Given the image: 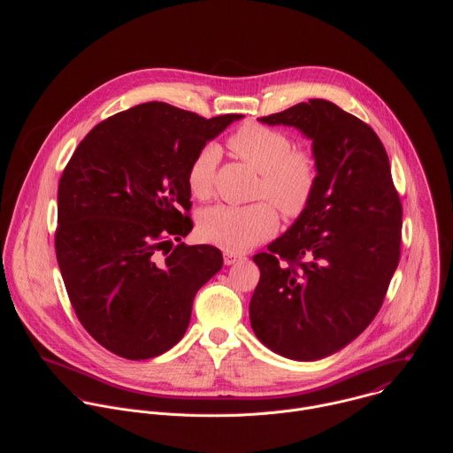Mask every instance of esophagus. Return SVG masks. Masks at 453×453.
Here are the masks:
<instances>
[{
  "instance_id": "obj_1",
  "label": "esophagus",
  "mask_w": 453,
  "mask_h": 453,
  "mask_svg": "<svg viewBox=\"0 0 453 453\" xmlns=\"http://www.w3.org/2000/svg\"><path fill=\"white\" fill-rule=\"evenodd\" d=\"M242 260V256H238V254H234V252H224V264L226 265H234L236 262H240Z\"/></svg>"
}]
</instances>
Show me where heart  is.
<instances>
[{"mask_svg": "<svg viewBox=\"0 0 453 453\" xmlns=\"http://www.w3.org/2000/svg\"><path fill=\"white\" fill-rule=\"evenodd\" d=\"M227 145L260 173L256 197L272 203L211 206L199 217V234L227 252H243L274 233L278 226L274 205L288 219L299 217L310 206L319 180V165L310 149L294 147L287 133L265 125L240 127L229 136ZM219 157V147L206 145L191 159L186 170V186L196 199L211 197Z\"/></svg>", "mask_w": 453, "mask_h": 453, "instance_id": "obj_1", "label": "heart"}]
</instances>
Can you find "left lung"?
Segmentation results:
<instances>
[{
    "label": "left lung",
    "mask_w": 453,
    "mask_h": 453,
    "mask_svg": "<svg viewBox=\"0 0 453 453\" xmlns=\"http://www.w3.org/2000/svg\"><path fill=\"white\" fill-rule=\"evenodd\" d=\"M294 127L319 165L310 206L256 254L250 326L274 353L301 362L330 357L378 313L400 262L402 203L372 128L313 98L260 118Z\"/></svg>",
    "instance_id": "obj_1"
}]
</instances>
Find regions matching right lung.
I'll return each instance as SVG.
<instances>
[{
    "mask_svg": "<svg viewBox=\"0 0 453 453\" xmlns=\"http://www.w3.org/2000/svg\"><path fill=\"white\" fill-rule=\"evenodd\" d=\"M240 118L142 104L100 121L64 168L58 269L82 326L111 353L145 360L175 346L193 297L222 269L213 245H166L193 227L191 159Z\"/></svg>",
    "mask_w": 453,
    "mask_h": 453,
    "instance_id": "add662e5",
    "label": "right lung"
}]
</instances>
